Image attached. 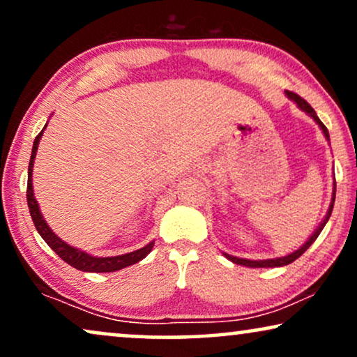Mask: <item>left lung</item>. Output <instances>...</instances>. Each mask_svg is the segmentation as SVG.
<instances>
[{
	"label": "left lung",
	"instance_id": "1",
	"mask_svg": "<svg viewBox=\"0 0 357 357\" xmlns=\"http://www.w3.org/2000/svg\"><path fill=\"white\" fill-rule=\"evenodd\" d=\"M285 96H287L288 98H290L291 102H295V103H296V107H298L300 110H303L306 115H310L311 119H313L314 121H317V125L319 126V128H321V132H323V135H324V138H326L328 142H329V133H328V128H326V126L323 125V121L318 119L317 112H314L313 108H311L310 103L306 102L305 98H301L300 96H296V93L288 92V90H285ZM335 199H336V179H335V181H333V196H331V204H329V207H328L326 215H324L323 220H321V222H319L318 227L314 229V232L311 234V236L308 237V241H306L301 247H298V249H296L295 252H291V254H288V255H285V257H277V259H264V260L241 259V257L229 255V254H225V252H222V254H224L225 259L231 260L232 264L243 265V267H249V268H275V267H285V265L291 264V261H295L296 259H298L300 255H303L305 252H306V249H308V247L311 245V243H313L314 241H317L318 236H319V234H321V231H323V227H324V225H326V222L329 220V218H331L333 206H335Z\"/></svg>",
	"mask_w": 357,
	"mask_h": 357
}]
</instances>
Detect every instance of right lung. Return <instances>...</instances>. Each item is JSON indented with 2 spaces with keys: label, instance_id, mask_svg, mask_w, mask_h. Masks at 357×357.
Wrapping results in <instances>:
<instances>
[{
  "label": "right lung",
  "instance_id": "add662e5",
  "mask_svg": "<svg viewBox=\"0 0 357 357\" xmlns=\"http://www.w3.org/2000/svg\"><path fill=\"white\" fill-rule=\"evenodd\" d=\"M47 123L44 125V128L40 130V133L36 137L33 143V151H31V160H29V169H28V207L31 212V218H33V222L38 229L39 236L44 238V242L47 243L51 249L56 252V254L61 257L62 260L67 261L70 267L80 270V272H92V273H105V272H116V270L126 268L130 265L137 264V261L143 260L145 257L150 254L153 245H155V241L148 242L145 247L142 249L128 252V254L123 255H115V257H97L90 255L85 250H80L77 247H72L70 243L62 241L61 237L57 236L56 232L49 227V224L44 219L43 212H40V207L38 204V199L34 196V186H33V169H34V160L36 153H38V146L40 138H43L44 130H46Z\"/></svg>",
  "mask_w": 357,
  "mask_h": 357
}]
</instances>
